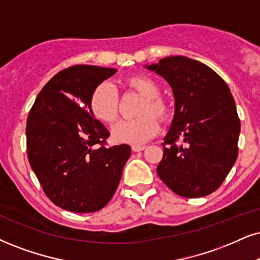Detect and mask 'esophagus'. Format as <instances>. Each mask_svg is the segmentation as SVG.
<instances>
[{
    "mask_svg": "<svg viewBox=\"0 0 260 260\" xmlns=\"http://www.w3.org/2000/svg\"><path fill=\"white\" fill-rule=\"evenodd\" d=\"M146 148V146H142V145H135L131 147V149L134 150V152H141V150H143Z\"/></svg>",
    "mask_w": 260,
    "mask_h": 260,
    "instance_id": "1",
    "label": "esophagus"
}]
</instances>
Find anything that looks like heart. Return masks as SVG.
Returning a JSON list of instances; mask_svg holds the SVG:
<instances>
[{"mask_svg":"<svg viewBox=\"0 0 260 260\" xmlns=\"http://www.w3.org/2000/svg\"><path fill=\"white\" fill-rule=\"evenodd\" d=\"M129 88L139 92L146 99L140 110L139 118L130 120H120L112 129V137L121 143L142 145L158 133L159 123L152 113L159 119H166L170 113V107L164 99L160 98V88L154 79L148 76H134L125 82ZM89 107L96 119L104 123H113L118 115V98L113 85L108 82L99 84L92 90L89 100Z\"/></svg>","mask_w":260,"mask_h":260,"instance_id":"obj_1","label":"heart"}]
</instances>
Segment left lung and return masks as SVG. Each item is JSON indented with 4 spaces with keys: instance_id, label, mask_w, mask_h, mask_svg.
I'll return each mask as SVG.
<instances>
[{
    "instance_id": "8db88e82",
    "label": "left lung",
    "mask_w": 260,
    "mask_h": 260,
    "mask_svg": "<svg viewBox=\"0 0 260 260\" xmlns=\"http://www.w3.org/2000/svg\"><path fill=\"white\" fill-rule=\"evenodd\" d=\"M145 69L162 77L175 99L156 172L181 197H206L223 183L238 158L241 126L229 86L212 69L187 56L164 57Z\"/></svg>"
}]
</instances>
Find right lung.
<instances>
[{
	"instance_id": "1",
	"label": "right lung",
	"mask_w": 260,
	"mask_h": 260,
	"mask_svg": "<svg viewBox=\"0 0 260 260\" xmlns=\"http://www.w3.org/2000/svg\"><path fill=\"white\" fill-rule=\"evenodd\" d=\"M115 72L91 65L62 70L28 113V161L47 197L63 210L90 213L105 207L130 158L129 145L106 148L110 131L89 107L92 90Z\"/></svg>"
}]
</instances>
